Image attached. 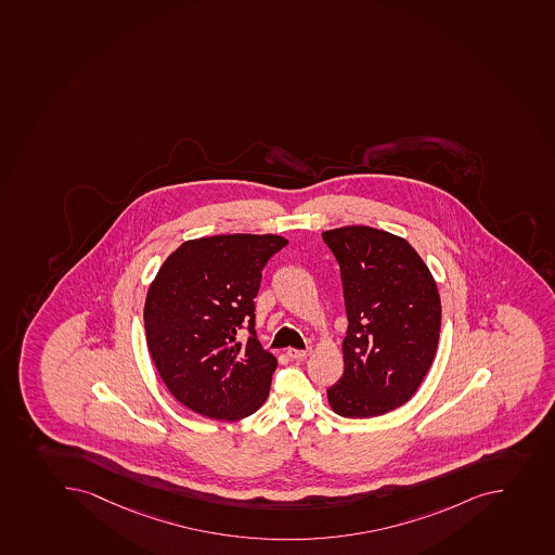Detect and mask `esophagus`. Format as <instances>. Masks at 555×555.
Here are the masks:
<instances>
[{
  "label": "esophagus",
  "mask_w": 555,
  "mask_h": 555,
  "mask_svg": "<svg viewBox=\"0 0 555 555\" xmlns=\"http://www.w3.org/2000/svg\"><path fill=\"white\" fill-rule=\"evenodd\" d=\"M286 354L292 358V360H305V358L310 357L311 349L308 347V349H288L286 351Z\"/></svg>",
  "instance_id": "34e87169"
}]
</instances>
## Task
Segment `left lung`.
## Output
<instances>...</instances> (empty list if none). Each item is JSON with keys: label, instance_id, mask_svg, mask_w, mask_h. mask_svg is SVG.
Returning a JSON list of instances; mask_svg holds the SVG:
<instances>
[{"label": "left lung", "instance_id": "8db88e82", "mask_svg": "<svg viewBox=\"0 0 555 555\" xmlns=\"http://www.w3.org/2000/svg\"><path fill=\"white\" fill-rule=\"evenodd\" d=\"M322 240L340 264L349 322L346 367L327 401L343 417L387 414L414 396L436 357V281L414 247L387 231L347 225Z\"/></svg>", "mask_w": 555, "mask_h": 555}]
</instances>
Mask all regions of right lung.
<instances>
[{
    "label": "right lung",
    "mask_w": 555,
    "mask_h": 555,
    "mask_svg": "<svg viewBox=\"0 0 555 555\" xmlns=\"http://www.w3.org/2000/svg\"><path fill=\"white\" fill-rule=\"evenodd\" d=\"M288 240L275 234H218L166 258L146 294V346L171 396L211 420L255 414L278 367L256 337L261 270ZM248 326L250 338L235 335Z\"/></svg>",
    "instance_id": "obj_1"
}]
</instances>
